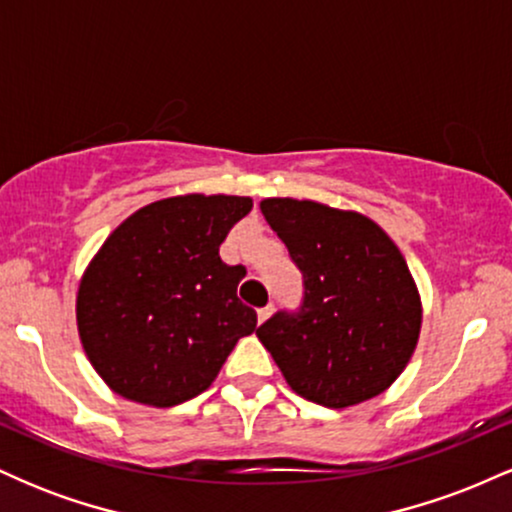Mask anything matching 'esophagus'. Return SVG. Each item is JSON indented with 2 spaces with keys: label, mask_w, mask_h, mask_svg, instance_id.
<instances>
[{
  "label": "esophagus",
  "mask_w": 512,
  "mask_h": 512,
  "mask_svg": "<svg viewBox=\"0 0 512 512\" xmlns=\"http://www.w3.org/2000/svg\"><path fill=\"white\" fill-rule=\"evenodd\" d=\"M272 313H274V305H272V303H269V305H264V308L257 310V320L264 322V320H267V317L272 315Z\"/></svg>",
  "instance_id": "1"
}]
</instances>
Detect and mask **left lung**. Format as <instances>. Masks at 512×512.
<instances>
[{
  "label": "left lung",
  "instance_id": "8db88e82",
  "mask_svg": "<svg viewBox=\"0 0 512 512\" xmlns=\"http://www.w3.org/2000/svg\"><path fill=\"white\" fill-rule=\"evenodd\" d=\"M264 219L303 274L298 310H279L257 337L296 395L344 409L380 395L414 354L421 301L390 236L356 211L264 199Z\"/></svg>",
  "mask_w": 512,
  "mask_h": 512
}]
</instances>
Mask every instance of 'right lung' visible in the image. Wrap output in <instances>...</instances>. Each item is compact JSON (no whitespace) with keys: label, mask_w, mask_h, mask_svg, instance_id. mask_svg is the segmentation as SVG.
Here are the masks:
<instances>
[{"label":"right lung","mask_w":512,"mask_h":512,"mask_svg":"<svg viewBox=\"0 0 512 512\" xmlns=\"http://www.w3.org/2000/svg\"><path fill=\"white\" fill-rule=\"evenodd\" d=\"M250 209V197H170L110 233L76 296L81 344L110 390L175 407L207 390L255 332L257 313L236 296L245 267L219 255Z\"/></svg>","instance_id":"1"}]
</instances>
